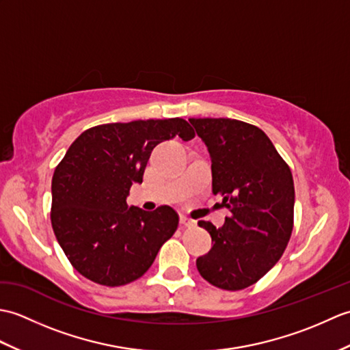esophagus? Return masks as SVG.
I'll return each instance as SVG.
<instances>
[{"label": "esophagus", "instance_id": "esophagus-1", "mask_svg": "<svg viewBox=\"0 0 350 350\" xmlns=\"http://www.w3.org/2000/svg\"><path fill=\"white\" fill-rule=\"evenodd\" d=\"M180 224L185 226V227H196V221L188 218V217H185V215H182V217H180Z\"/></svg>", "mask_w": 350, "mask_h": 350}]
</instances>
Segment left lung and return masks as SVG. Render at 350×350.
<instances>
[{
  "mask_svg": "<svg viewBox=\"0 0 350 350\" xmlns=\"http://www.w3.org/2000/svg\"><path fill=\"white\" fill-rule=\"evenodd\" d=\"M212 161V191L232 212L224 226L198 221L212 248L200 275L224 290L254 284L281 258L293 230L295 187L287 163L257 126L232 118H189Z\"/></svg>",
  "mask_w": 350,
  "mask_h": 350,
  "instance_id": "obj_1",
  "label": "left lung"
}]
</instances>
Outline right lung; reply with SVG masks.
<instances>
[{
    "mask_svg": "<svg viewBox=\"0 0 350 350\" xmlns=\"http://www.w3.org/2000/svg\"><path fill=\"white\" fill-rule=\"evenodd\" d=\"M189 141L183 118L99 124L73 141L52 176L51 222L75 269L98 284L138 280L174 234L179 215L161 206L146 212L126 197L143 182L153 148L170 138Z\"/></svg>",
    "mask_w": 350,
    "mask_h": 350,
    "instance_id": "1",
    "label": "right lung"
}]
</instances>
